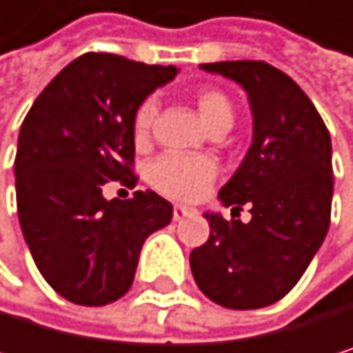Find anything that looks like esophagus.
I'll return each instance as SVG.
<instances>
[{"instance_id": "esophagus-1", "label": "esophagus", "mask_w": 353, "mask_h": 353, "mask_svg": "<svg viewBox=\"0 0 353 353\" xmlns=\"http://www.w3.org/2000/svg\"><path fill=\"white\" fill-rule=\"evenodd\" d=\"M194 214H196L194 208H184V205H175L173 208V220L175 222H180V220H184L188 216H194Z\"/></svg>"}]
</instances>
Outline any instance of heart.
I'll list each match as a JSON object with an SVG mask.
<instances>
[{"label":"heart","mask_w":353,"mask_h":353,"mask_svg":"<svg viewBox=\"0 0 353 353\" xmlns=\"http://www.w3.org/2000/svg\"><path fill=\"white\" fill-rule=\"evenodd\" d=\"M196 112L212 133L228 131L235 123V105L220 88H201L194 92ZM157 108L152 101H143L133 116V137L137 143H145ZM216 163L205 157H180L165 154L150 165L148 178L150 184L167 196L180 201H196L205 194L216 178Z\"/></svg>","instance_id":"obj_1"}]
</instances>
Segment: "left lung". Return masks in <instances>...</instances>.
Segmentation results:
<instances>
[{"label": "left lung", "mask_w": 353, "mask_h": 353, "mask_svg": "<svg viewBox=\"0 0 353 353\" xmlns=\"http://www.w3.org/2000/svg\"><path fill=\"white\" fill-rule=\"evenodd\" d=\"M201 70L248 92L252 145L220 201L252 208V220L205 212L210 239L190 252L196 286L226 309H261L286 296L320 250L330 226V133L303 88L265 61H220Z\"/></svg>", "instance_id": "obj_1"}]
</instances>
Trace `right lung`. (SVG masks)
Wrapping results in <instances>:
<instances>
[{"mask_svg":"<svg viewBox=\"0 0 353 353\" xmlns=\"http://www.w3.org/2000/svg\"><path fill=\"white\" fill-rule=\"evenodd\" d=\"M175 74L173 65L86 52L54 76L23 120L19 222L39 273L76 305L127 294L143 241L171 222V203L157 192L108 201L103 184H137L133 116Z\"/></svg>","mask_w":353,"mask_h":353,"instance_id":"add662e5","label":"right lung"}]
</instances>
